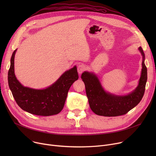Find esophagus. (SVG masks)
Wrapping results in <instances>:
<instances>
[{"label":"esophagus","instance_id":"obj_1","mask_svg":"<svg viewBox=\"0 0 156 156\" xmlns=\"http://www.w3.org/2000/svg\"><path fill=\"white\" fill-rule=\"evenodd\" d=\"M77 69H78V72L79 73V75H81V74L85 70V66L83 64H79L78 66Z\"/></svg>","mask_w":156,"mask_h":156}]
</instances>
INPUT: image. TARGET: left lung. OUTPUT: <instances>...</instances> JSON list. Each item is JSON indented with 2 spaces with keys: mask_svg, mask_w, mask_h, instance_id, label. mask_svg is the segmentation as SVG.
<instances>
[{
  "mask_svg": "<svg viewBox=\"0 0 156 156\" xmlns=\"http://www.w3.org/2000/svg\"><path fill=\"white\" fill-rule=\"evenodd\" d=\"M142 55L141 76L136 88L133 92L118 95L107 92L102 87L99 79L92 72L84 71L81 79L85 85L90 108L97 115L118 116L126 114L140 102L144 96L147 80V69L145 64V54L141 47L138 48Z\"/></svg>",
  "mask_w": 156,
  "mask_h": 156,
  "instance_id": "left-lung-1",
  "label": "left lung"
}]
</instances>
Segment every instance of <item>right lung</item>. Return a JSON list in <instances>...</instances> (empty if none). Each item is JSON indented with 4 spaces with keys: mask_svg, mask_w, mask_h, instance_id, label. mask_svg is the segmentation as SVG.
Returning <instances> with one entry per match:
<instances>
[{
    "mask_svg": "<svg viewBox=\"0 0 156 156\" xmlns=\"http://www.w3.org/2000/svg\"><path fill=\"white\" fill-rule=\"evenodd\" d=\"M16 51L12 54L8 71V83L16 103L23 110L35 115L48 116L59 113L64 108L69 88L78 79L76 66L65 71L55 82L46 88H31L21 85L15 76Z\"/></svg>",
    "mask_w": 156,
    "mask_h": 156,
    "instance_id": "obj_1",
    "label": "right lung"
}]
</instances>
